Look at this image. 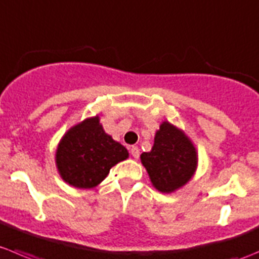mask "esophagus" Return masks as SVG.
<instances>
[{
  "label": "esophagus",
  "mask_w": 259,
  "mask_h": 259,
  "mask_svg": "<svg viewBox=\"0 0 259 259\" xmlns=\"http://www.w3.org/2000/svg\"><path fill=\"white\" fill-rule=\"evenodd\" d=\"M130 152L133 157L138 158V156H140V148H138L137 146H132V147L130 148Z\"/></svg>",
  "instance_id": "esophagus-1"
}]
</instances>
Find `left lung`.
<instances>
[{
	"instance_id": "8db88e82",
	"label": "left lung",
	"mask_w": 259,
	"mask_h": 259,
	"mask_svg": "<svg viewBox=\"0 0 259 259\" xmlns=\"http://www.w3.org/2000/svg\"><path fill=\"white\" fill-rule=\"evenodd\" d=\"M152 185L161 193L183 188L196 170L198 153L190 138L168 122H162L155 135L152 150L141 155Z\"/></svg>"
}]
</instances>
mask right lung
I'll use <instances>...</instances> for the list:
<instances>
[{
	"label": "right lung",
	"mask_w": 259,
	"mask_h": 259,
	"mask_svg": "<svg viewBox=\"0 0 259 259\" xmlns=\"http://www.w3.org/2000/svg\"><path fill=\"white\" fill-rule=\"evenodd\" d=\"M128 157V151L104 132L99 117L84 119L61 138L55 155L61 179L79 189L101 184L109 170Z\"/></svg>",
	"instance_id": "right-lung-1"
}]
</instances>
